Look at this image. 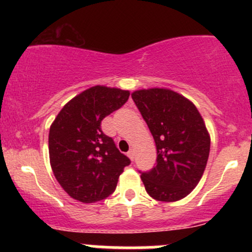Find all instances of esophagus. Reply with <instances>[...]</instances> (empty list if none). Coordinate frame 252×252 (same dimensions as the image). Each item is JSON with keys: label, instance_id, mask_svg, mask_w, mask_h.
<instances>
[{"label": "esophagus", "instance_id": "obj_1", "mask_svg": "<svg viewBox=\"0 0 252 252\" xmlns=\"http://www.w3.org/2000/svg\"><path fill=\"white\" fill-rule=\"evenodd\" d=\"M126 155H128V158H130V160L131 161H134V158H135V153H134V150L132 149H130L128 153H126Z\"/></svg>", "mask_w": 252, "mask_h": 252}]
</instances>
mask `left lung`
<instances>
[{
	"instance_id": "obj_1",
	"label": "left lung",
	"mask_w": 252,
	"mask_h": 252,
	"mask_svg": "<svg viewBox=\"0 0 252 252\" xmlns=\"http://www.w3.org/2000/svg\"><path fill=\"white\" fill-rule=\"evenodd\" d=\"M154 137L156 166L142 173L147 193L158 201H178L195 189L206 168L211 138L196 106L164 88L131 94Z\"/></svg>"
}]
</instances>
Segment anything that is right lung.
I'll return each instance as SVG.
<instances>
[{"instance_id":"1","label":"right lung","mask_w":252,"mask_h":252,"mask_svg":"<svg viewBox=\"0 0 252 252\" xmlns=\"http://www.w3.org/2000/svg\"><path fill=\"white\" fill-rule=\"evenodd\" d=\"M126 90L92 86L63 105L52 123L48 152L53 174L63 189L91 204L108 198L130 160L100 129L103 118L128 100Z\"/></svg>"}]
</instances>
